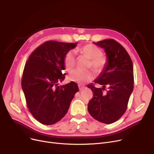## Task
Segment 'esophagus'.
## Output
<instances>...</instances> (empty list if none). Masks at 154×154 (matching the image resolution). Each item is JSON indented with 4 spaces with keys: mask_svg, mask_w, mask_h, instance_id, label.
Masks as SVG:
<instances>
[{
    "mask_svg": "<svg viewBox=\"0 0 154 154\" xmlns=\"http://www.w3.org/2000/svg\"><path fill=\"white\" fill-rule=\"evenodd\" d=\"M85 86H82V85H79V91H82L83 90L84 88H85Z\"/></svg>",
    "mask_w": 154,
    "mask_h": 154,
    "instance_id": "34e87169",
    "label": "esophagus"
}]
</instances>
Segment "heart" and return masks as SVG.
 <instances>
[{
	"label": "heart",
	"instance_id": "obj_1",
	"mask_svg": "<svg viewBox=\"0 0 154 154\" xmlns=\"http://www.w3.org/2000/svg\"><path fill=\"white\" fill-rule=\"evenodd\" d=\"M79 51L82 55L91 59L90 66L95 72H100L106 67L107 60L106 57L102 55V51L98 47L92 44H87L80 48ZM63 62L67 70L74 68L75 63L74 52L69 51L64 57ZM93 79L94 74L91 72H82L79 70L72 71L68 75L69 80L78 84L91 81Z\"/></svg>",
	"mask_w": 154,
	"mask_h": 154
}]
</instances>
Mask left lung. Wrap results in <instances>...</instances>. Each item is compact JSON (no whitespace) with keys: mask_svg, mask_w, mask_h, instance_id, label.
I'll list each match as a JSON object with an SVG mask.
<instances>
[{"mask_svg":"<svg viewBox=\"0 0 154 154\" xmlns=\"http://www.w3.org/2000/svg\"><path fill=\"white\" fill-rule=\"evenodd\" d=\"M94 44L103 48L107 63L95 83L102 85L96 88L92 84L87 87L94 92L88 103V111L99 122L110 124L125 113L134 88L133 63L125 48L114 39H105ZM107 87L108 91H103Z\"/></svg>","mask_w":154,"mask_h":154,"instance_id":"obj_1","label":"left lung"}]
</instances>
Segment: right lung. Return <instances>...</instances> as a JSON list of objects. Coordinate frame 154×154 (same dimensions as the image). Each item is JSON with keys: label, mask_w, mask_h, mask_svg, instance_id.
Returning <instances> with one entry per match:
<instances>
[{"label": "right lung", "mask_w": 154, "mask_h": 154, "mask_svg": "<svg viewBox=\"0 0 154 154\" xmlns=\"http://www.w3.org/2000/svg\"><path fill=\"white\" fill-rule=\"evenodd\" d=\"M77 44L45 42L30 54L24 67L21 84L27 107L34 118L44 125L60 120L79 91L74 82L58 85L66 75L64 57Z\"/></svg>", "instance_id": "add662e5"}]
</instances>
